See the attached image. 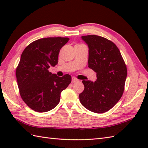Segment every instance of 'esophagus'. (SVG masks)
I'll use <instances>...</instances> for the list:
<instances>
[{
  "mask_svg": "<svg viewBox=\"0 0 148 148\" xmlns=\"http://www.w3.org/2000/svg\"><path fill=\"white\" fill-rule=\"evenodd\" d=\"M77 81H78V80L76 79V77H72V83H76V82H77Z\"/></svg>",
  "mask_w": 148,
  "mask_h": 148,
  "instance_id": "1",
  "label": "esophagus"
}]
</instances>
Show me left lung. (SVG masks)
I'll use <instances>...</instances> for the list:
<instances>
[{
  "mask_svg": "<svg viewBox=\"0 0 148 148\" xmlns=\"http://www.w3.org/2000/svg\"><path fill=\"white\" fill-rule=\"evenodd\" d=\"M89 48L88 67L97 73V80L83 81L79 100L84 108L95 113L107 112L122 97L127 69L114 42L96 35L81 37Z\"/></svg>",
  "mask_w": 148,
  "mask_h": 148,
  "instance_id": "8db88e82",
  "label": "left lung"
}]
</instances>
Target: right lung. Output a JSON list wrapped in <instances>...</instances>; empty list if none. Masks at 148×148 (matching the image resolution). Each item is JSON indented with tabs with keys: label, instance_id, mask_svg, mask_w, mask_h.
<instances>
[{
	"label": "right lung",
	"instance_id": "right-lung-1",
	"mask_svg": "<svg viewBox=\"0 0 148 148\" xmlns=\"http://www.w3.org/2000/svg\"><path fill=\"white\" fill-rule=\"evenodd\" d=\"M68 37H46L31 42L23 50L16 69L20 94L34 111H49L58 104L60 93L71 83V76L58 77L48 69L58 64L60 50Z\"/></svg>",
	"mask_w": 148,
	"mask_h": 148
}]
</instances>
